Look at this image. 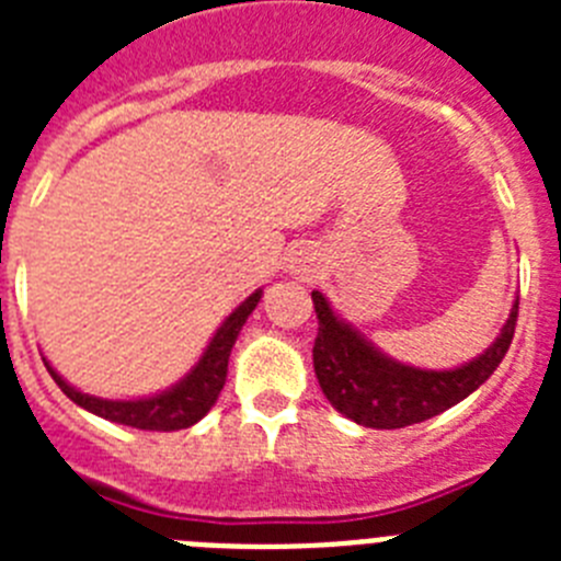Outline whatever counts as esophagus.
<instances>
[{
  "mask_svg": "<svg viewBox=\"0 0 561 561\" xmlns=\"http://www.w3.org/2000/svg\"><path fill=\"white\" fill-rule=\"evenodd\" d=\"M291 270H295L297 275H304V277L314 275V264H311V257H309V255L295 257V261H291Z\"/></svg>",
  "mask_w": 561,
  "mask_h": 561,
  "instance_id": "34e87169",
  "label": "esophagus"
}]
</instances>
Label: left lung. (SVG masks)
<instances>
[{
    "label": "left lung",
    "instance_id": "left-lung-1",
    "mask_svg": "<svg viewBox=\"0 0 561 561\" xmlns=\"http://www.w3.org/2000/svg\"><path fill=\"white\" fill-rule=\"evenodd\" d=\"M317 311L314 374L325 399L362 427L399 430L444 413L497 370L514 340L519 304L505 320L497 342L474 362L455 370H419L381 356L351 325L334 317L320 291H311Z\"/></svg>",
    "mask_w": 561,
    "mask_h": 561
}]
</instances>
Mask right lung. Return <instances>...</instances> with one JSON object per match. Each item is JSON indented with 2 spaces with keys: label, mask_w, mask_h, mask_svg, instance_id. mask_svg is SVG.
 <instances>
[{
  "label": "right lung",
  "mask_w": 561,
  "mask_h": 561,
  "mask_svg": "<svg viewBox=\"0 0 561 561\" xmlns=\"http://www.w3.org/2000/svg\"><path fill=\"white\" fill-rule=\"evenodd\" d=\"M261 300V291L250 295L244 304L238 306L230 317H227L221 329L216 331V336L207 345L205 356L199 359V365L185 376V379L176 385V388L165 390L160 396H151V399L140 401H108V399H95V396H87L81 390L69 388L67 381L49 368V376L56 379L58 388L76 401L78 408L89 410V413L101 415V419L114 421V424H126L134 430H153V433H173V430H185L191 424L202 419L207 410L216 404L221 388L227 381V359H230V351L236 345L238 331L244 329L247 317L252 314V309Z\"/></svg>",
  "instance_id": "right-lung-1"
}]
</instances>
